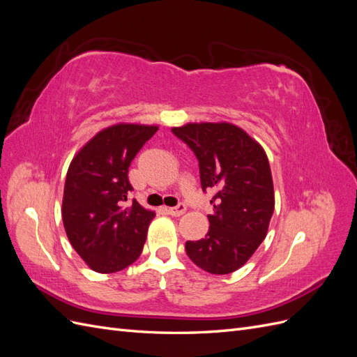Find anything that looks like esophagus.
<instances>
[{"label":"esophagus","instance_id":"1","mask_svg":"<svg viewBox=\"0 0 357 357\" xmlns=\"http://www.w3.org/2000/svg\"><path fill=\"white\" fill-rule=\"evenodd\" d=\"M168 213L171 215H174V218H178V215L185 214L186 213V205L185 204H178L177 207H172V208H168Z\"/></svg>","mask_w":357,"mask_h":357}]
</instances>
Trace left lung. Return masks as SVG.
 <instances>
[{"label":"left lung","mask_w":357,"mask_h":357,"mask_svg":"<svg viewBox=\"0 0 357 357\" xmlns=\"http://www.w3.org/2000/svg\"><path fill=\"white\" fill-rule=\"evenodd\" d=\"M199 162L201 186L218 192L210 201V228L186 241L190 261L211 274L241 268L265 240L274 213L271 168L264 149L231 123H188L172 128Z\"/></svg>","instance_id":"1"}]
</instances>
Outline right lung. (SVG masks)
Returning a JSON list of instances; mask_svg holds the SVG:
<instances>
[{
	"mask_svg": "<svg viewBox=\"0 0 357 357\" xmlns=\"http://www.w3.org/2000/svg\"><path fill=\"white\" fill-rule=\"evenodd\" d=\"M158 126L119 123L96 134L71 160L62 199L67 236L83 261L101 274L117 273L143 252L153 211L135 199L128 169Z\"/></svg>",
	"mask_w": 357,
	"mask_h": 357,
	"instance_id": "right-lung-1",
	"label": "right lung"
}]
</instances>
